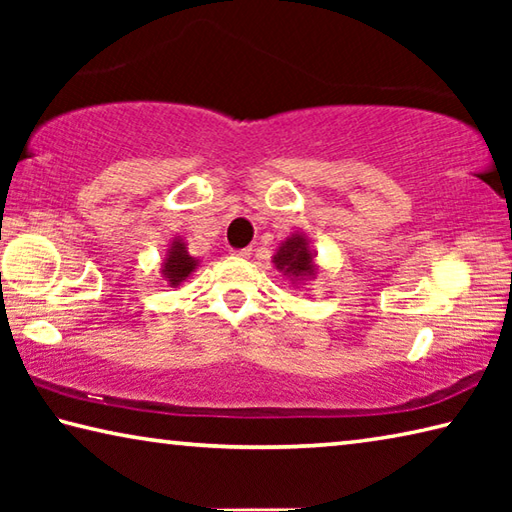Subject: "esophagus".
<instances>
[{
  "label": "esophagus",
  "mask_w": 512,
  "mask_h": 512,
  "mask_svg": "<svg viewBox=\"0 0 512 512\" xmlns=\"http://www.w3.org/2000/svg\"><path fill=\"white\" fill-rule=\"evenodd\" d=\"M232 255L239 257V259H248L253 255V248H241V250H232Z\"/></svg>",
  "instance_id": "1"
}]
</instances>
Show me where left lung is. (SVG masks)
Listing matches in <instances>:
<instances>
[{
	"mask_svg": "<svg viewBox=\"0 0 512 512\" xmlns=\"http://www.w3.org/2000/svg\"><path fill=\"white\" fill-rule=\"evenodd\" d=\"M273 266L282 275L289 277L293 287L316 280V250L311 248V239L305 232H293V235H289L277 246L273 255Z\"/></svg>",
	"mask_w": 512,
	"mask_h": 512,
	"instance_id": "1",
	"label": "left lung"
}]
</instances>
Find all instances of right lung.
I'll use <instances>...</instances> for the list:
<instances>
[{"mask_svg":"<svg viewBox=\"0 0 512 512\" xmlns=\"http://www.w3.org/2000/svg\"><path fill=\"white\" fill-rule=\"evenodd\" d=\"M198 264H201V262L187 253L185 239L173 237L169 241L167 253H164L162 262H160V275H162V280L169 284V287L176 289L187 280L189 275L196 271Z\"/></svg>","mask_w":512,"mask_h":512,"instance_id":"right-lung-1","label":"right lung"}]
</instances>
